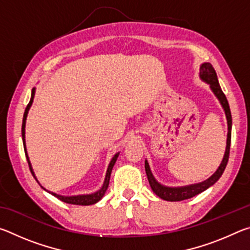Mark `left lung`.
<instances>
[{
  "mask_svg": "<svg viewBox=\"0 0 250 250\" xmlns=\"http://www.w3.org/2000/svg\"><path fill=\"white\" fill-rule=\"evenodd\" d=\"M200 75H201V78L203 80H205L206 83H208L210 84L211 90H213L214 94L216 95L218 100L221 101L224 110H225L226 118H227V125H228L227 146H226L225 155H224V159L222 161L221 166H219V167L217 168V171L215 172L208 180H206L198 184L184 186V188H167V186L159 184L158 182L155 181L153 175H152L149 164H147V162L146 161V172L147 180H149V183H150L152 191H153L159 197L162 198V200L170 201V202L184 201V200H188V198H191L193 196L197 195V194L202 193L203 191H205V189L208 188L209 186H211L214 183H216L217 180L222 176V174L224 173V170H225V167L227 166L228 158H229L230 139H231V113H230L229 104H228V101H227L225 94H224L221 86H219L216 71H215L214 67L211 66V64H209V62H204V64L201 66Z\"/></svg>",
  "mask_w": 250,
  "mask_h": 250,
  "instance_id": "1",
  "label": "left lung"
}]
</instances>
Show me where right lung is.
Here are the masks:
<instances>
[{
	"label": "right lung",
	"instance_id": "obj_1",
	"mask_svg": "<svg viewBox=\"0 0 250 250\" xmlns=\"http://www.w3.org/2000/svg\"><path fill=\"white\" fill-rule=\"evenodd\" d=\"M34 95H35V89L32 90V97H31V100H29V103L27 104L26 109H25V112H24V116H23V124H22V139H23V145H24V151H25V155H26V159H27V162H28V167H29V170H31L32 175L35 177L34 175V172L32 170V167H31V163H29V160H28V156L26 153V147H25V121H26V117H27V112H28V109L29 107L32 105L33 103V99H34ZM119 153H117L115 156H113L111 162H110L109 167H108V170H107V174H105V179H104V183L103 185V188H101L98 192H96L94 194H89V195H77V196H62V195H58V194H55L53 192H49L52 195H54L55 197H57L58 200H61L62 202H65L67 204H74V205H92L95 204V203L99 202L103 196L104 195L105 191H107L108 188V185H109V180H110V174H111V171H112V167L115 166L117 158ZM36 180V177H35ZM37 181V180H36ZM39 182V181H37ZM43 188V186H42ZM45 189V188H44Z\"/></svg>",
	"mask_w": 250,
	"mask_h": 250
}]
</instances>
